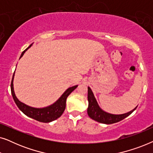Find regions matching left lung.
Returning <instances> with one entry per match:
<instances>
[{
    "label": "left lung",
    "instance_id": "1",
    "mask_svg": "<svg viewBox=\"0 0 153 153\" xmlns=\"http://www.w3.org/2000/svg\"><path fill=\"white\" fill-rule=\"evenodd\" d=\"M88 114L90 118L97 122L104 123V124H113V123H118L129 116L137 107V106L131 111L124 114L114 115L108 114L100 108L90 87H88Z\"/></svg>",
    "mask_w": 153,
    "mask_h": 153
}]
</instances>
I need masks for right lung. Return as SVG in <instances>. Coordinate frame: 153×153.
Returning <instances> with one entry per match:
<instances>
[{
    "instance_id": "obj_1",
    "label": "right lung",
    "mask_w": 153,
    "mask_h": 153,
    "mask_svg": "<svg viewBox=\"0 0 153 153\" xmlns=\"http://www.w3.org/2000/svg\"><path fill=\"white\" fill-rule=\"evenodd\" d=\"M31 46H32V45H30L26 49H25L24 51L22 52L20 58L22 57L26 51H27ZM14 76V72L13 74V76H12V79L11 81V93L12 97H13L14 101L16 103V106H17L19 108L25 115H26L27 116L30 117L31 118H33L35 119V120L42 123L51 122V121L55 120L57 118H59V117L61 116L62 114H63L65 109L67 97H68L69 95H70L74 89H76L77 86H78V85H74V86L69 88L67 89L66 91L62 94L61 97H60L55 103L53 104L51 106L42 108H33L30 107V106L26 105V104L22 103V102H21L19 100L16 98L15 94H14L13 88Z\"/></svg>"
}]
</instances>
